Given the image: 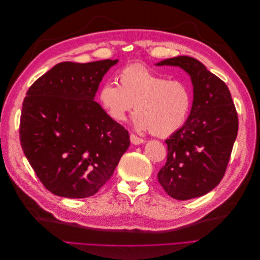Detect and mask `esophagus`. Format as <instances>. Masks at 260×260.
<instances>
[{
	"mask_svg": "<svg viewBox=\"0 0 260 260\" xmlns=\"http://www.w3.org/2000/svg\"><path fill=\"white\" fill-rule=\"evenodd\" d=\"M130 141H131V143L132 144H135V145H139V144H143L145 141L143 140V139H141V138H139V137H137L136 135H130Z\"/></svg>",
	"mask_w": 260,
	"mask_h": 260,
	"instance_id": "obj_1",
	"label": "esophagus"
}]
</instances>
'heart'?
Wrapping results in <instances>:
<instances>
[{
	"instance_id": "heart-1",
	"label": "heart",
	"mask_w": 260,
	"mask_h": 260,
	"mask_svg": "<svg viewBox=\"0 0 260 260\" xmlns=\"http://www.w3.org/2000/svg\"><path fill=\"white\" fill-rule=\"evenodd\" d=\"M119 84L107 81L99 91V101L115 121H123L133 108L135 128L167 137L183 127L191 113L193 92L190 83L168 80L144 65L131 64L118 73Z\"/></svg>"
}]
</instances>
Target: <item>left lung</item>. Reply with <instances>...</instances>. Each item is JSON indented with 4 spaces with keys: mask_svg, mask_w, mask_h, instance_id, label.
<instances>
[{
    "mask_svg": "<svg viewBox=\"0 0 260 260\" xmlns=\"http://www.w3.org/2000/svg\"><path fill=\"white\" fill-rule=\"evenodd\" d=\"M157 66L182 68L191 77L193 104L187 120L165 141L166 165L157 178L172 199L186 201L215 188L224 176L239 119L226 84L198 59L177 56Z\"/></svg>",
    "mask_w": 260,
    "mask_h": 260,
    "instance_id": "8db88e82",
    "label": "left lung"
}]
</instances>
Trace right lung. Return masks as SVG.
<instances>
[{"label":"right lung","instance_id":"add662e5","mask_svg":"<svg viewBox=\"0 0 260 260\" xmlns=\"http://www.w3.org/2000/svg\"><path fill=\"white\" fill-rule=\"evenodd\" d=\"M117 62H59L27 92L20 144L38 178L55 195H94L130 145L128 131L94 101L104 75Z\"/></svg>","mask_w":260,"mask_h":260}]
</instances>
